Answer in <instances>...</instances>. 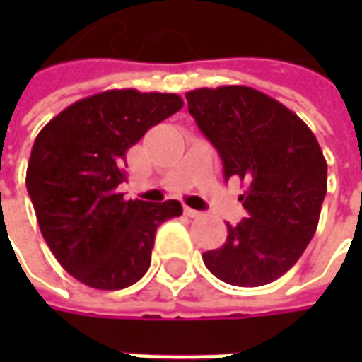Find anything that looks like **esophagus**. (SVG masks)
I'll return each mask as SVG.
<instances>
[{
    "label": "esophagus",
    "instance_id": "34e87169",
    "mask_svg": "<svg viewBox=\"0 0 362 362\" xmlns=\"http://www.w3.org/2000/svg\"><path fill=\"white\" fill-rule=\"evenodd\" d=\"M185 216L199 217V216H202V211H197V209H191V207H185Z\"/></svg>",
    "mask_w": 362,
    "mask_h": 362
}]
</instances>
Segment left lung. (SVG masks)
Masks as SVG:
<instances>
[{
  "label": "left lung",
  "mask_w": 362,
  "mask_h": 362,
  "mask_svg": "<svg viewBox=\"0 0 362 362\" xmlns=\"http://www.w3.org/2000/svg\"><path fill=\"white\" fill-rule=\"evenodd\" d=\"M185 98L226 179L245 183L240 202L247 217L226 223L228 240L203 262L226 284H270L298 262L318 226L327 195L320 145L298 115L256 88H197Z\"/></svg>",
  "instance_id": "obj_1"
}]
</instances>
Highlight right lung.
Masks as SVG:
<instances>
[{
  "instance_id": "obj_1",
  "label": "right lung",
  "mask_w": 362,
  "mask_h": 362,
  "mask_svg": "<svg viewBox=\"0 0 362 362\" xmlns=\"http://www.w3.org/2000/svg\"><path fill=\"white\" fill-rule=\"evenodd\" d=\"M183 100L171 92L105 90L56 115L35 136L25 173L40 231L64 270L96 290H122L151 266L155 233L181 203L124 199L127 151Z\"/></svg>"
}]
</instances>
